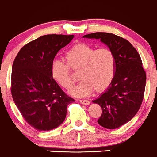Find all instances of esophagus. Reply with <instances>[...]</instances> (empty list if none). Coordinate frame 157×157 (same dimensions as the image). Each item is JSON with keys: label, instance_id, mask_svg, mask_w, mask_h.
I'll use <instances>...</instances> for the list:
<instances>
[{"label": "esophagus", "instance_id": "34e87169", "mask_svg": "<svg viewBox=\"0 0 157 157\" xmlns=\"http://www.w3.org/2000/svg\"><path fill=\"white\" fill-rule=\"evenodd\" d=\"M79 102H80V104H84V105L90 104V101H88V100H79Z\"/></svg>", "mask_w": 157, "mask_h": 157}]
</instances>
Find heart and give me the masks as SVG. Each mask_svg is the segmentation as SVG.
Wrapping results in <instances>:
<instances>
[{
	"label": "heart",
	"instance_id": "b5f03b06",
	"mask_svg": "<svg viewBox=\"0 0 157 157\" xmlns=\"http://www.w3.org/2000/svg\"><path fill=\"white\" fill-rule=\"evenodd\" d=\"M66 64L55 60L51 63V75L59 86L69 89L73 87L75 80L71 75V69L79 71L81 80L71 90L76 97H85L94 89L102 92L109 86L115 74V55L109 48L96 50L86 43H79L65 54Z\"/></svg>",
	"mask_w": 157,
	"mask_h": 157
}]
</instances>
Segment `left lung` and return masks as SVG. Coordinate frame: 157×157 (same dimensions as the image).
I'll list each match as a JSON object with an SVG mask.
<instances>
[{
  "label": "left lung",
  "instance_id": "left-lung-1",
  "mask_svg": "<svg viewBox=\"0 0 157 157\" xmlns=\"http://www.w3.org/2000/svg\"><path fill=\"white\" fill-rule=\"evenodd\" d=\"M83 37L100 39L115 55L116 65L113 82L92 102L102 109L98 123L106 129H117L135 116L142 103L146 73L142 59L127 39L115 34L97 32Z\"/></svg>",
  "mask_w": 157,
  "mask_h": 157
}]
</instances>
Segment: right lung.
Returning a JSON list of instances; mask_svg holds the SVG:
<instances>
[{
    "mask_svg": "<svg viewBox=\"0 0 157 157\" xmlns=\"http://www.w3.org/2000/svg\"><path fill=\"white\" fill-rule=\"evenodd\" d=\"M74 35H44L25 44L13 62L11 93L25 120L39 131L64 121L67 106L75 101L53 80L51 63Z\"/></svg>",
    "mask_w": 157,
    "mask_h": 157,
    "instance_id": "right-lung-1",
    "label": "right lung"
}]
</instances>
